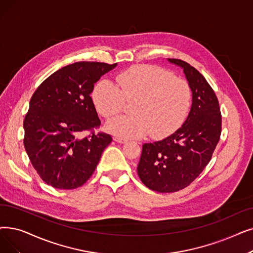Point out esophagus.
<instances>
[{"mask_svg": "<svg viewBox=\"0 0 253 253\" xmlns=\"http://www.w3.org/2000/svg\"><path fill=\"white\" fill-rule=\"evenodd\" d=\"M114 140L117 141V142H119V144H125V142L127 141V139H125V138H123V137H120V136H115V137H114Z\"/></svg>", "mask_w": 253, "mask_h": 253, "instance_id": "esophagus-1", "label": "esophagus"}]
</instances>
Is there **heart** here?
Masks as SVG:
<instances>
[{
  "label": "heart",
  "instance_id": "b5f03b06",
  "mask_svg": "<svg viewBox=\"0 0 253 253\" xmlns=\"http://www.w3.org/2000/svg\"><path fill=\"white\" fill-rule=\"evenodd\" d=\"M117 85L98 83L92 92L96 111L109 119L133 103V116L119 117L106 125L109 132L125 138H141L149 133L160 139L173 133L183 123L191 105L188 83L155 66L140 65L120 73Z\"/></svg>",
  "mask_w": 253,
  "mask_h": 253
}]
</instances>
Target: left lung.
I'll list each match as a JSON object with an SVG mask.
<instances>
[{
    "mask_svg": "<svg viewBox=\"0 0 253 253\" xmlns=\"http://www.w3.org/2000/svg\"><path fill=\"white\" fill-rule=\"evenodd\" d=\"M179 66L192 92V105L184 124L159 141L142 145L138 177L158 192L179 191L193 182L210 162L221 134V113L217 97L206 79L182 60Z\"/></svg>",
    "mask_w": 253,
    "mask_h": 253,
    "instance_id": "obj_1",
    "label": "left lung"
}]
</instances>
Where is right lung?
Listing matches in <instances>:
<instances>
[{"mask_svg":"<svg viewBox=\"0 0 253 253\" xmlns=\"http://www.w3.org/2000/svg\"><path fill=\"white\" fill-rule=\"evenodd\" d=\"M117 64L78 62L65 66L33 94L24 121V145L32 166L46 184L74 189L93 174L109 134L83 136L100 126L91 98L94 84Z\"/></svg>","mask_w":253,"mask_h":253,"instance_id":"obj_1","label":"right lung"}]
</instances>
